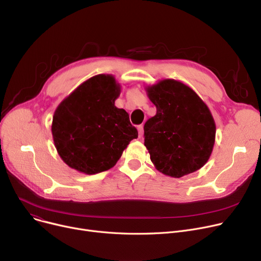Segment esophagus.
Returning a JSON list of instances; mask_svg holds the SVG:
<instances>
[{
  "instance_id": "esophagus-1",
  "label": "esophagus",
  "mask_w": 261,
  "mask_h": 261,
  "mask_svg": "<svg viewBox=\"0 0 261 261\" xmlns=\"http://www.w3.org/2000/svg\"><path fill=\"white\" fill-rule=\"evenodd\" d=\"M138 130H139V135H140V138H142V136H143V133H144V126H143V125H140V126L138 127Z\"/></svg>"
}]
</instances>
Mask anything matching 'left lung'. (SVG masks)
<instances>
[{
	"label": "left lung",
	"mask_w": 261,
	"mask_h": 261,
	"mask_svg": "<svg viewBox=\"0 0 261 261\" xmlns=\"http://www.w3.org/2000/svg\"><path fill=\"white\" fill-rule=\"evenodd\" d=\"M156 114L144 126L145 146L154 167L181 177L207 163L215 144L214 117L198 94L183 82L163 79L146 87Z\"/></svg>",
	"instance_id": "obj_1"
}]
</instances>
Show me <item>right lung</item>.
Instances as JSON below:
<instances>
[{"label":"right lung","instance_id":"obj_1","mask_svg":"<svg viewBox=\"0 0 261 261\" xmlns=\"http://www.w3.org/2000/svg\"><path fill=\"white\" fill-rule=\"evenodd\" d=\"M120 85L112 75H96L76 88L55 110L51 134L57 152L79 172L109 170L139 132L129 114L115 107Z\"/></svg>","mask_w":261,"mask_h":261}]
</instances>
